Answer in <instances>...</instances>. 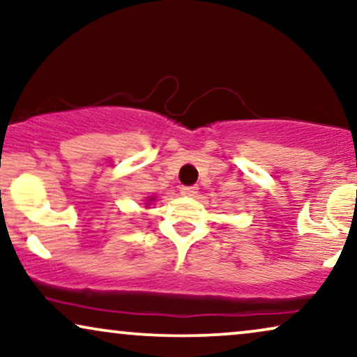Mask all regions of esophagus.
<instances>
[{"label":"esophagus","mask_w":357,"mask_h":357,"mask_svg":"<svg viewBox=\"0 0 357 357\" xmlns=\"http://www.w3.org/2000/svg\"><path fill=\"white\" fill-rule=\"evenodd\" d=\"M180 193H182L183 197H197L198 188L197 187H183L182 190H180Z\"/></svg>","instance_id":"34e87169"}]
</instances>
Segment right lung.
Instances as JSON below:
<instances>
[{"instance_id":"right-lung-1","label":"right lung","mask_w":357,"mask_h":357,"mask_svg":"<svg viewBox=\"0 0 357 357\" xmlns=\"http://www.w3.org/2000/svg\"><path fill=\"white\" fill-rule=\"evenodd\" d=\"M154 199H155V198H154V197H149V198H148V202H146V204H149V203H153V202H154Z\"/></svg>"}]
</instances>
